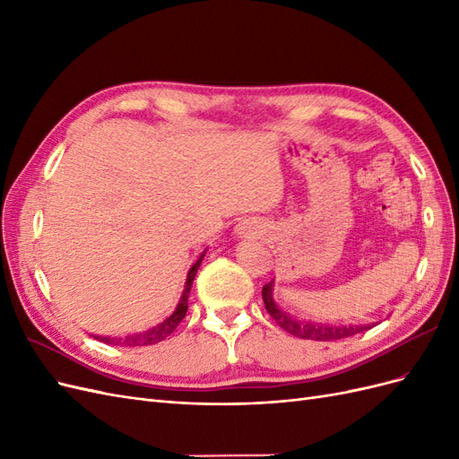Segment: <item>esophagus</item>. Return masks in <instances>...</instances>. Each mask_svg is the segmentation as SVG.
<instances>
[{"instance_id":"34e87169","label":"esophagus","mask_w":459,"mask_h":459,"mask_svg":"<svg viewBox=\"0 0 459 459\" xmlns=\"http://www.w3.org/2000/svg\"><path fill=\"white\" fill-rule=\"evenodd\" d=\"M253 230H255V224H253V221H248V220H243L241 224L238 226V233L239 235H248Z\"/></svg>"}]
</instances>
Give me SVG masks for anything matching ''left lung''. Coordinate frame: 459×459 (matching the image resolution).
<instances>
[{
    "mask_svg": "<svg viewBox=\"0 0 459 459\" xmlns=\"http://www.w3.org/2000/svg\"><path fill=\"white\" fill-rule=\"evenodd\" d=\"M262 299H264V307H266L268 314L275 319V324L299 339L337 341V339L358 335V333L369 329V325H327V324H314V322H299V319L289 316L275 304L273 281L262 287Z\"/></svg>",
    "mask_w": 459,
    "mask_h": 459,
    "instance_id": "1",
    "label": "left lung"
}]
</instances>
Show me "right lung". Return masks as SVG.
<instances>
[{
    "mask_svg": "<svg viewBox=\"0 0 459 459\" xmlns=\"http://www.w3.org/2000/svg\"><path fill=\"white\" fill-rule=\"evenodd\" d=\"M204 253H206V251H203V253L199 255L197 262L193 264V266L189 268L187 280H186V285H184V290H182V297H179V302H178L176 310H174L169 317H164L160 324L152 325V327H149V329H145V331H142V333H135V335H130V337H126L124 341L120 339L124 346H147V344L160 342V341H164L166 337L172 335L174 329H176V327L179 325V322H182V319L186 317L189 290H191L193 280H195V275H197V270H199V266H201V262H203V258H204ZM100 341L110 342V344H118V342H120V341L115 342L113 339H108V337H100Z\"/></svg>",
    "mask_w": 459,
    "mask_h": 459,
    "instance_id": "obj_1",
    "label": "right lung"
}]
</instances>
